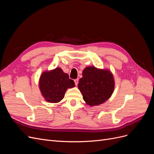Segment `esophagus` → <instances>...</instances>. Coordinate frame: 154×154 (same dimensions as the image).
<instances>
[{
    "label": "esophagus",
    "mask_w": 154,
    "mask_h": 154,
    "mask_svg": "<svg viewBox=\"0 0 154 154\" xmlns=\"http://www.w3.org/2000/svg\"><path fill=\"white\" fill-rule=\"evenodd\" d=\"M74 83H75V85H77L78 83V81H79L78 79H76V80H74Z\"/></svg>",
    "instance_id": "obj_1"
}]
</instances>
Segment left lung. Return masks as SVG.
I'll use <instances>...</instances> for the list:
<instances>
[{"mask_svg":"<svg viewBox=\"0 0 154 154\" xmlns=\"http://www.w3.org/2000/svg\"><path fill=\"white\" fill-rule=\"evenodd\" d=\"M78 88L87 105L97 106L108 100L114 90L113 74L108 69L87 67L82 72Z\"/></svg>","mask_w":154,"mask_h":154,"instance_id":"8db88e82","label":"left lung"}]
</instances>
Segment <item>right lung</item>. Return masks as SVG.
I'll return each mask as SVG.
<instances>
[{
  "label": "right lung",
  "instance_id": "right-lung-1",
  "mask_svg": "<svg viewBox=\"0 0 154 154\" xmlns=\"http://www.w3.org/2000/svg\"><path fill=\"white\" fill-rule=\"evenodd\" d=\"M75 87L74 82L69 79L67 73L60 67L45 71L41 74L39 88L42 95L49 103H58L65 96L67 88Z\"/></svg>",
  "mask_w": 154,
  "mask_h": 154
}]
</instances>
